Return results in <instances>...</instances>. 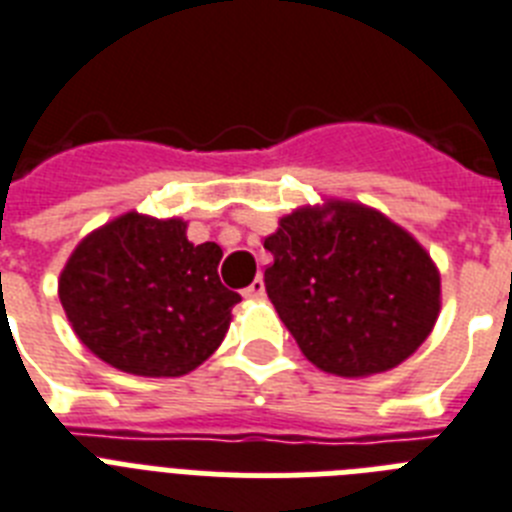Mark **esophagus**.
<instances>
[{
    "instance_id": "1",
    "label": "esophagus",
    "mask_w": 512,
    "mask_h": 512,
    "mask_svg": "<svg viewBox=\"0 0 512 512\" xmlns=\"http://www.w3.org/2000/svg\"><path fill=\"white\" fill-rule=\"evenodd\" d=\"M242 294H244V299H260V297H263V294H265L263 278H255V281H252V284H249Z\"/></svg>"
}]
</instances>
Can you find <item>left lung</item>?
Instances as JSON below:
<instances>
[{"instance_id":"left-lung-1","label":"left lung","mask_w":512,"mask_h":512,"mask_svg":"<svg viewBox=\"0 0 512 512\" xmlns=\"http://www.w3.org/2000/svg\"><path fill=\"white\" fill-rule=\"evenodd\" d=\"M265 292L302 355L336 376L400 365L431 334L439 273L426 249L371 207L331 202L281 218L265 239Z\"/></svg>"}]
</instances>
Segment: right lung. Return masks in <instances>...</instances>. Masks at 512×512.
Segmentation results:
<instances>
[{
  "label": "right lung",
  "mask_w": 512,
  "mask_h": 512,
  "mask_svg": "<svg viewBox=\"0 0 512 512\" xmlns=\"http://www.w3.org/2000/svg\"><path fill=\"white\" fill-rule=\"evenodd\" d=\"M223 252L191 244L184 220L128 213L89 234L60 276V302L86 347L136 376H184L223 342L242 297L220 284Z\"/></svg>",
  "instance_id": "1"
}]
</instances>
